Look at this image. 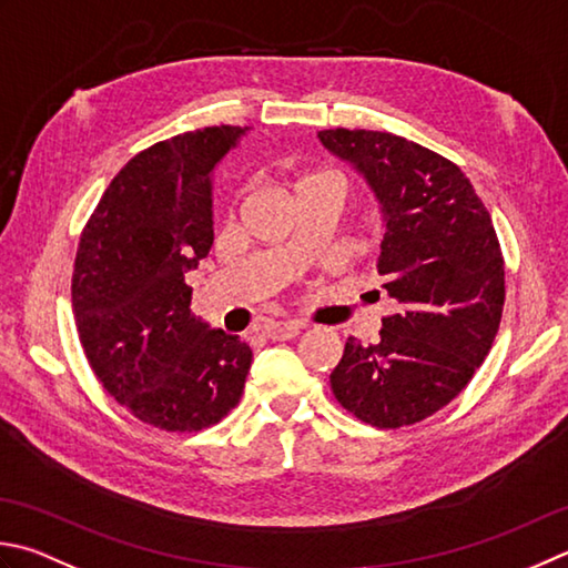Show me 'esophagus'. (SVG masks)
Returning a JSON list of instances; mask_svg holds the SVG:
<instances>
[{
  "label": "esophagus",
  "instance_id": "34e87169",
  "mask_svg": "<svg viewBox=\"0 0 568 568\" xmlns=\"http://www.w3.org/2000/svg\"><path fill=\"white\" fill-rule=\"evenodd\" d=\"M300 329H303L300 322H268L263 327V335L268 339H293L300 335Z\"/></svg>",
  "mask_w": 568,
  "mask_h": 568
}]
</instances>
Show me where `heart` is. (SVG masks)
Here are the masks:
<instances>
[{
    "mask_svg": "<svg viewBox=\"0 0 568 568\" xmlns=\"http://www.w3.org/2000/svg\"><path fill=\"white\" fill-rule=\"evenodd\" d=\"M313 182H335V180H332V176H327V174H310V176H303V180L297 182V189L305 186V184H313Z\"/></svg>",
    "mask_w": 568,
    "mask_h": 568,
    "instance_id": "1",
    "label": "heart"
}]
</instances>
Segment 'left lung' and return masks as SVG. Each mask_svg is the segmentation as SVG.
<instances>
[{"mask_svg":"<svg viewBox=\"0 0 568 568\" xmlns=\"http://www.w3.org/2000/svg\"><path fill=\"white\" fill-rule=\"evenodd\" d=\"M317 138L379 202L376 268L398 305L379 342L347 339L332 394L376 428L418 424L468 386L499 329L505 261L490 211L458 164L406 138L344 128Z\"/></svg>","mask_w":568,"mask_h":568,"instance_id":"left-lung-1","label":"left lung"}]
</instances>
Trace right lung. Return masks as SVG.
Masks as SVG:
<instances>
[{
    "label": "right lung",
    "instance_id": "right-lung-1",
    "mask_svg": "<svg viewBox=\"0 0 568 568\" xmlns=\"http://www.w3.org/2000/svg\"><path fill=\"white\" fill-rule=\"evenodd\" d=\"M248 128L182 132L135 154L83 229L73 313L88 364L142 424L202 430L239 404L253 352L192 313L184 275L214 243L211 174Z\"/></svg>",
    "mask_w": 568,
    "mask_h": 568
}]
</instances>
